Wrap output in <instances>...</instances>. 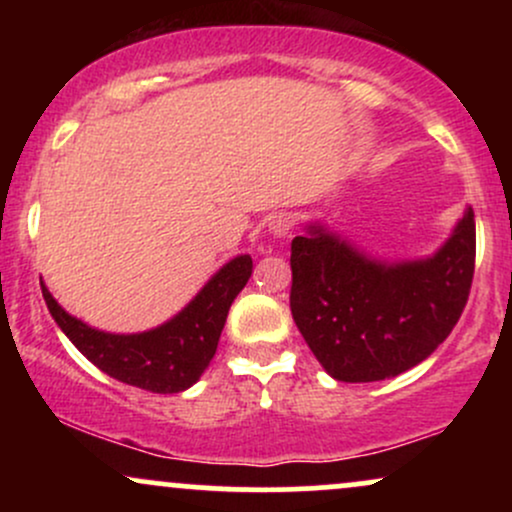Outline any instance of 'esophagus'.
<instances>
[{
  "label": "esophagus",
  "instance_id": "obj_1",
  "mask_svg": "<svg viewBox=\"0 0 512 512\" xmlns=\"http://www.w3.org/2000/svg\"><path fill=\"white\" fill-rule=\"evenodd\" d=\"M291 216L289 214H274V216H269V221H267V228H269V233H272L274 238H286L291 233Z\"/></svg>",
  "mask_w": 512,
  "mask_h": 512
}]
</instances>
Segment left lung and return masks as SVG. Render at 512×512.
Listing matches in <instances>:
<instances>
[{"instance_id": "obj_1", "label": "left lung", "mask_w": 512, "mask_h": 512, "mask_svg": "<svg viewBox=\"0 0 512 512\" xmlns=\"http://www.w3.org/2000/svg\"><path fill=\"white\" fill-rule=\"evenodd\" d=\"M291 240V313L342 383L395 378L448 339L472 289L477 228L467 209L436 252L383 260L322 221Z\"/></svg>"}]
</instances>
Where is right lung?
Returning a JSON list of instances; mask_svg holds the SVG:
<instances>
[{"label":"right lung","mask_w":512,"mask_h":512,"mask_svg":"<svg viewBox=\"0 0 512 512\" xmlns=\"http://www.w3.org/2000/svg\"><path fill=\"white\" fill-rule=\"evenodd\" d=\"M252 274V257L236 255L216 272L180 313L144 332L115 334L69 315L40 281L43 298L69 342L110 378L139 390L173 395L202 378L216 354L228 310Z\"/></svg>","instance_id":"right-lung-1"}]
</instances>
